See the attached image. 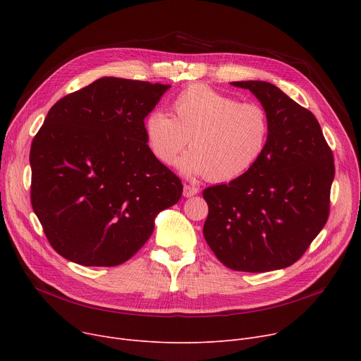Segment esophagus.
<instances>
[{"label": "esophagus", "instance_id": "34e87169", "mask_svg": "<svg viewBox=\"0 0 361 361\" xmlns=\"http://www.w3.org/2000/svg\"><path fill=\"white\" fill-rule=\"evenodd\" d=\"M197 193H199V188L196 185L184 184V187H183V196L184 197H192V196H195Z\"/></svg>", "mask_w": 361, "mask_h": 361}]
</instances>
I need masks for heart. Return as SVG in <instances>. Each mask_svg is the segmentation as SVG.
Wrapping results in <instances>:
<instances>
[{"label":"heart","mask_w":361,"mask_h":361,"mask_svg":"<svg viewBox=\"0 0 361 361\" xmlns=\"http://www.w3.org/2000/svg\"><path fill=\"white\" fill-rule=\"evenodd\" d=\"M173 118L152 111L143 123L149 150L171 165L190 139L192 150L180 161L185 176L211 181H233L252 169L267 149L271 123L268 112L253 102L206 85H190L171 104Z\"/></svg>","instance_id":"heart-1"}]
</instances>
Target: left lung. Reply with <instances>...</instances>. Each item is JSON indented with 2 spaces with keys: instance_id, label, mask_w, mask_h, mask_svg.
Here are the masks:
<instances>
[{
  "instance_id": "obj_1",
  "label": "left lung",
  "mask_w": 361,
  "mask_h": 361,
  "mask_svg": "<svg viewBox=\"0 0 361 361\" xmlns=\"http://www.w3.org/2000/svg\"><path fill=\"white\" fill-rule=\"evenodd\" d=\"M231 85L249 89L268 112L269 140L244 176L204 188L209 214L203 235L219 262L233 271L287 268L328 221L335 176L332 150L313 114L275 85Z\"/></svg>"
}]
</instances>
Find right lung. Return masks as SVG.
<instances>
[{
  "label": "right lung",
  "instance_id": "obj_1",
  "mask_svg": "<svg viewBox=\"0 0 361 361\" xmlns=\"http://www.w3.org/2000/svg\"><path fill=\"white\" fill-rule=\"evenodd\" d=\"M169 85L102 78L61 98L30 147L33 211L54 250L83 267H117L183 195L146 143L143 123Z\"/></svg>",
  "mask_w": 361,
  "mask_h": 361
}]
</instances>
